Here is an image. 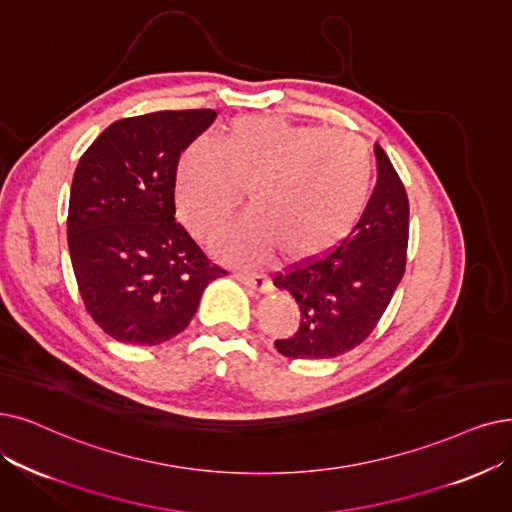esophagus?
I'll return each instance as SVG.
<instances>
[{
  "mask_svg": "<svg viewBox=\"0 0 512 512\" xmlns=\"http://www.w3.org/2000/svg\"><path fill=\"white\" fill-rule=\"evenodd\" d=\"M235 279L248 285V288L256 292H269L271 290V279L260 273V271H235Z\"/></svg>",
  "mask_w": 512,
  "mask_h": 512,
  "instance_id": "esophagus-1",
  "label": "esophagus"
}]
</instances>
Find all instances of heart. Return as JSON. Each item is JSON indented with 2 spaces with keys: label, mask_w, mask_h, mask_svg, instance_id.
I'll use <instances>...</instances> for the list:
<instances>
[{
  "label": "heart",
  "mask_w": 512,
  "mask_h": 512,
  "mask_svg": "<svg viewBox=\"0 0 512 512\" xmlns=\"http://www.w3.org/2000/svg\"><path fill=\"white\" fill-rule=\"evenodd\" d=\"M374 157L363 138L279 117H239L216 151L193 142L176 168L178 212L206 241L235 220L243 189L254 214L229 239L235 258L273 252L304 260L336 245L363 216Z\"/></svg>",
  "instance_id": "1"
}]
</instances>
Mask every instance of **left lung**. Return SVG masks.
I'll list each match as a JSON object with an SVG mask.
<instances>
[{"instance_id":"left-lung-1","label":"left lung","mask_w":512,"mask_h":512,"mask_svg":"<svg viewBox=\"0 0 512 512\" xmlns=\"http://www.w3.org/2000/svg\"><path fill=\"white\" fill-rule=\"evenodd\" d=\"M378 185L355 229L336 248L275 273L300 309L298 330L275 340L292 359H332L374 332L405 273L410 201L403 182L376 147Z\"/></svg>"}]
</instances>
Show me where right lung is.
I'll return each mask as SVG.
<instances>
[{"label":"right lung","instance_id":"1","mask_svg":"<svg viewBox=\"0 0 512 512\" xmlns=\"http://www.w3.org/2000/svg\"><path fill=\"white\" fill-rule=\"evenodd\" d=\"M214 109L113 121L81 155L67 239L86 311L117 342L155 346L191 323L206 285L229 271L174 218L180 153Z\"/></svg>","mask_w":512,"mask_h":512}]
</instances>
